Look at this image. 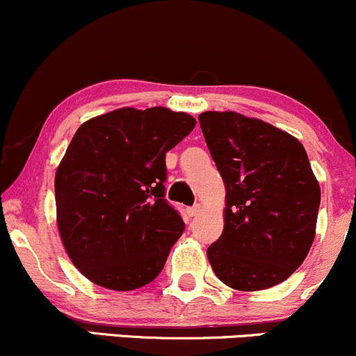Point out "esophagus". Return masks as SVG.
I'll list each match as a JSON object with an SVG mask.
<instances>
[{
	"label": "esophagus",
	"mask_w": 356,
	"mask_h": 356,
	"mask_svg": "<svg viewBox=\"0 0 356 356\" xmlns=\"http://www.w3.org/2000/svg\"><path fill=\"white\" fill-rule=\"evenodd\" d=\"M199 212H201V206H194V207H189V209H187V214H189L191 218L197 216Z\"/></svg>",
	"instance_id": "1"
}]
</instances>
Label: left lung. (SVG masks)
<instances>
[{
  "instance_id": "obj_1",
  "label": "left lung",
  "mask_w": 356,
  "mask_h": 356,
  "mask_svg": "<svg viewBox=\"0 0 356 356\" xmlns=\"http://www.w3.org/2000/svg\"><path fill=\"white\" fill-rule=\"evenodd\" d=\"M199 122L226 187L222 234L207 249L212 271L238 291L283 283L316 234L321 192L303 144L238 112H202Z\"/></svg>"
}]
</instances>
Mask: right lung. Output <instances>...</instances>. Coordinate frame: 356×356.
<instances>
[{
  "label": "right lung",
  "instance_id": "1",
  "mask_svg": "<svg viewBox=\"0 0 356 356\" xmlns=\"http://www.w3.org/2000/svg\"><path fill=\"white\" fill-rule=\"evenodd\" d=\"M194 127L165 107H122L79 127L55 174L56 226L88 281L134 291L162 271L184 231L164 199L165 154Z\"/></svg>",
  "mask_w": 356,
  "mask_h": 356
}]
</instances>
